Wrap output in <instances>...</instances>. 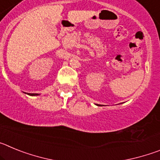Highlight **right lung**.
Wrapping results in <instances>:
<instances>
[{
    "label": "right lung",
    "instance_id": "obj_1",
    "mask_svg": "<svg viewBox=\"0 0 160 160\" xmlns=\"http://www.w3.org/2000/svg\"><path fill=\"white\" fill-rule=\"evenodd\" d=\"M29 95H38V94H29Z\"/></svg>",
    "mask_w": 160,
    "mask_h": 160
}]
</instances>
